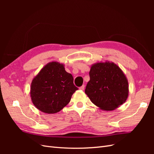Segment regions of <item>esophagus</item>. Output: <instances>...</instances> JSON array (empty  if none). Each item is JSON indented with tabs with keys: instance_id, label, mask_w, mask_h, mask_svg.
Segmentation results:
<instances>
[{
	"instance_id": "34e87169",
	"label": "esophagus",
	"mask_w": 154,
	"mask_h": 154,
	"mask_svg": "<svg viewBox=\"0 0 154 154\" xmlns=\"http://www.w3.org/2000/svg\"><path fill=\"white\" fill-rule=\"evenodd\" d=\"M84 87H85V86H84V85H82V86H81V87H80V90H81V91H83V90H84Z\"/></svg>"
}]
</instances>
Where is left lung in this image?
<instances>
[{"mask_svg":"<svg viewBox=\"0 0 154 154\" xmlns=\"http://www.w3.org/2000/svg\"><path fill=\"white\" fill-rule=\"evenodd\" d=\"M89 76L85 92L101 110H114L127 100L128 80L118 65L109 61L96 62L91 66Z\"/></svg>","mask_w":154,"mask_h":154,"instance_id":"8db88e82","label":"left lung"}]
</instances>
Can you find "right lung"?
Here are the masks:
<instances>
[{"label": "right lung", "instance_id": "right-lung-1", "mask_svg": "<svg viewBox=\"0 0 154 154\" xmlns=\"http://www.w3.org/2000/svg\"><path fill=\"white\" fill-rule=\"evenodd\" d=\"M78 89L64 64L53 61L46 64L32 79L30 96L37 109L46 114H55L69 103Z\"/></svg>", "mask_w": 154, "mask_h": 154}]
</instances>
